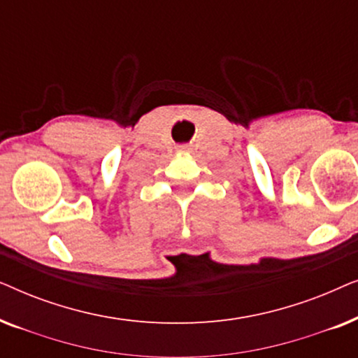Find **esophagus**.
Returning <instances> with one entry per match:
<instances>
[{"instance_id":"obj_1","label":"esophagus","mask_w":358,"mask_h":358,"mask_svg":"<svg viewBox=\"0 0 358 358\" xmlns=\"http://www.w3.org/2000/svg\"><path fill=\"white\" fill-rule=\"evenodd\" d=\"M184 150H185V148H184Z\"/></svg>"}]
</instances>
